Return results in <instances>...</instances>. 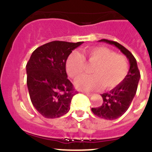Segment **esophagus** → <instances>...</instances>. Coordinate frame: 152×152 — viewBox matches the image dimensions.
I'll return each mask as SVG.
<instances>
[{"mask_svg": "<svg viewBox=\"0 0 152 152\" xmlns=\"http://www.w3.org/2000/svg\"><path fill=\"white\" fill-rule=\"evenodd\" d=\"M83 93H84V94H86L87 95V96H91V95H92V94H91V93H89V92H85V91H82Z\"/></svg>", "mask_w": 152, "mask_h": 152, "instance_id": "obj_1", "label": "esophagus"}]
</instances>
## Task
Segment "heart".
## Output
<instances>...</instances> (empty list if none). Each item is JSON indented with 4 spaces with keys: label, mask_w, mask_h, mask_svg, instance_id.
<instances>
[{
    "label": "heart",
    "mask_w": 152,
    "mask_h": 152,
    "mask_svg": "<svg viewBox=\"0 0 152 152\" xmlns=\"http://www.w3.org/2000/svg\"><path fill=\"white\" fill-rule=\"evenodd\" d=\"M91 64L94 75H84L77 79L75 85L84 91H94L103 86L111 89L126 78L129 72V64L124 56L116 54L107 47L96 46L84 49L82 54L73 52L66 61V71L70 77L77 78L85 71V61Z\"/></svg>",
    "instance_id": "1"
}]
</instances>
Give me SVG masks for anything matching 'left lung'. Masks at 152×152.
I'll return each instance as SVG.
<instances>
[{
	"instance_id": "1",
	"label": "left lung",
	"mask_w": 152,
	"mask_h": 152,
	"mask_svg": "<svg viewBox=\"0 0 152 152\" xmlns=\"http://www.w3.org/2000/svg\"><path fill=\"white\" fill-rule=\"evenodd\" d=\"M99 42H104L117 47L127 57L130 64L126 78L110 91L101 94L103 102L100 107L91 109L94 114L98 117L113 120L123 116L129 107L136 94L138 84L141 77L140 72L133 55L123 45L118 43L117 42L105 39L99 40Z\"/></svg>"
}]
</instances>
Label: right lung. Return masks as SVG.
<instances>
[{
    "label": "right lung",
    "mask_w": 152,
    "mask_h": 152,
    "mask_svg": "<svg viewBox=\"0 0 152 152\" xmlns=\"http://www.w3.org/2000/svg\"><path fill=\"white\" fill-rule=\"evenodd\" d=\"M83 43L52 41L38 47L26 64V84L33 107L42 116L54 119L69 111L76 94L65 64L72 51Z\"/></svg>",
    "instance_id": "add662e5"
}]
</instances>
